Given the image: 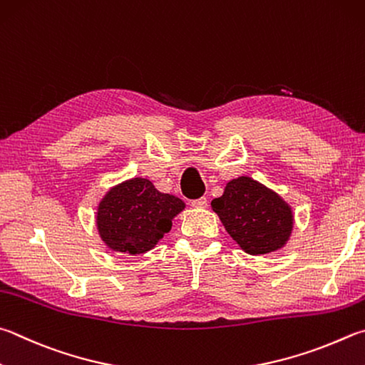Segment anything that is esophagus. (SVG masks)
Listing matches in <instances>:
<instances>
[{"instance_id": "34e87169", "label": "esophagus", "mask_w": 365, "mask_h": 365, "mask_svg": "<svg viewBox=\"0 0 365 365\" xmlns=\"http://www.w3.org/2000/svg\"><path fill=\"white\" fill-rule=\"evenodd\" d=\"M191 205H193L195 209H205L207 207V197H200V200L191 201Z\"/></svg>"}]
</instances>
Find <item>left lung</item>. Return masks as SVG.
I'll return each mask as SVG.
<instances>
[{
  "label": "left lung",
  "instance_id": "1",
  "mask_svg": "<svg viewBox=\"0 0 365 365\" xmlns=\"http://www.w3.org/2000/svg\"><path fill=\"white\" fill-rule=\"evenodd\" d=\"M210 205L228 235L249 255L279 250L292 235V207L276 191L250 177L230 180L223 195Z\"/></svg>",
  "mask_w": 365,
  "mask_h": 365
}]
</instances>
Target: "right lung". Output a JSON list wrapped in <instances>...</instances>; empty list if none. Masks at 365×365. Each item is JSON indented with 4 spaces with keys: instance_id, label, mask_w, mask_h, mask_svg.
I'll return each mask as SVG.
<instances>
[{
    "instance_id": "right-lung-1",
    "label": "right lung",
    "mask_w": 365,
    "mask_h": 365,
    "mask_svg": "<svg viewBox=\"0 0 365 365\" xmlns=\"http://www.w3.org/2000/svg\"><path fill=\"white\" fill-rule=\"evenodd\" d=\"M185 209L174 195L161 193L148 178L134 177L110 188L97 205L96 225L101 240L119 254H147L172 228Z\"/></svg>"
}]
</instances>
